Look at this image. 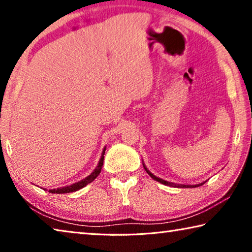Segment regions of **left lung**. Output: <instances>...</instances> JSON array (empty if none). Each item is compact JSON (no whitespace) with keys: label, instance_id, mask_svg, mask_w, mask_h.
I'll use <instances>...</instances> for the list:
<instances>
[{"label":"left lung","instance_id":"obj_1","mask_svg":"<svg viewBox=\"0 0 252 252\" xmlns=\"http://www.w3.org/2000/svg\"><path fill=\"white\" fill-rule=\"evenodd\" d=\"M143 167H144V169H146V171H147V173L149 174V176H150L153 180H156V181H158V182H160V183H162V185H165V186H172V187H180V188H194V187H199V186H202L203 183H206V182H203V183H200V185H195V186H188V185H180V186H178V185H176V183H171V182H168V181H165V180H163V179H160V178H158V177H156L155 174H152L150 171H149V170L146 168V165L143 164Z\"/></svg>","mask_w":252,"mask_h":252}]
</instances>
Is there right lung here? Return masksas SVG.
I'll return each instance as SVG.
<instances>
[{"label":"right lung","instance_id":"obj_1","mask_svg":"<svg viewBox=\"0 0 252 252\" xmlns=\"http://www.w3.org/2000/svg\"><path fill=\"white\" fill-rule=\"evenodd\" d=\"M104 152H105V148L103 149V152H102V156H101V159L99 161V163H97L96 168L93 170V172L90 174V176H88L87 178H84L83 180L78 181L73 183V185L71 186H66V187H62V188H58V189H52V190H49V192L51 193H69V192H74V191H78L80 189H82L89 183H91L94 179L99 176L100 172H101V169H102V165H103V160H104Z\"/></svg>","mask_w":252,"mask_h":252}]
</instances>
